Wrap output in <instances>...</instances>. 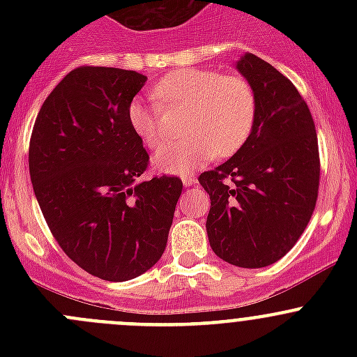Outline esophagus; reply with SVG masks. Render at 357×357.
Listing matches in <instances>:
<instances>
[{"label": "esophagus", "instance_id": "esophagus-1", "mask_svg": "<svg viewBox=\"0 0 357 357\" xmlns=\"http://www.w3.org/2000/svg\"><path fill=\"white\" fill-rule=\"evenodd\" d=\"M183 185H185L186 188H190V186H195L197 185V179L195 178H190V176H185V178H183Z\"/></svg>", "mask_w": 357, "mask_h": 357}]
</instances>
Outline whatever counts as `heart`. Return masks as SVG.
Segmentation results:
<instances>
[{"mask_svg":"<svg viewBox=\"0 0 357 357\" xmlns=\"http://www.w3.org/2000/svg\"><path fill=\"white\" fill-rule=\"evenodd\" d=\"M153 98L162 110H185L179 143H169L153 153L160 172L192 174L215 155H233L250 135L255 96L250 84L236 75H222L207 68H181L164 75L153 86ZM128 121L132 131L150 149L164 142L162 112L145 100H131Z\"/></svg>","mask_w":357,"mask_h":357,"instance_id":"obj_1","label":"heart"}]
</instances>
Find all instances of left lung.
Listing matches in <instances>:
<instances>
[{
    "label": "left lung",
    "instance_id": "left-lung-1",
    "mask_svg": "<svg viewBox=\"0 0 357 357\" xmlns=\"http://www.w3.org/2000/svg\"><path fill=\"white\" fill-rule=\"evenodd\" d=\"M235 67L254 91V124L235 155L202 172L199 183L211 197L205 228L214 254L255 269L280 261L311 219L319 186L318 136L309 107L282 72L254 53Z\"/></svg>",
    "mask_w": 357,
    "mask_h": 357
}]
</instances>
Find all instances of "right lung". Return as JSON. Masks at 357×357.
I'll use <instances>...</instances> for the list:
<instances>
[{
  "label": "right lung",
  "instance_id": "1",
  "mask_svg": "<svg viewBox=\"0 0 357 357\" xmlns=\"http://www.w3.org/2000/svg\"><path fill=\"white\" fill-rule=\"evenodd\" d=\"M146 77L114 67L68 72L43 103L29 146L32 188L68 257L107 282H128L162 257L179 178L142 181L149 153L128 121Z\"/></svg>",
  "mask_w": 357,
  "mask_h": 357
}]
</instances>
